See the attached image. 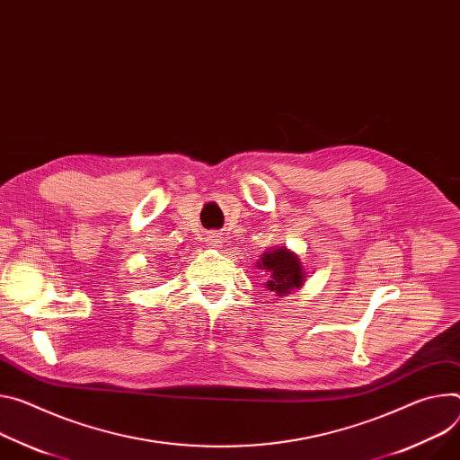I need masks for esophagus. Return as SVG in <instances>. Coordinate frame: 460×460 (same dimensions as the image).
<instances>
[{
  "label": "esophagus",
  "mask_w": 460,
  "mask_h": 460,
  "mask_svg": "<svg viewBox=\"0 0 460 460\" xmlns=\"http://www.w3.org/2000/svg\"><path fill=\"white\" fill-rule=\"evenodd\" d=\"M207 242H208V245H217L220 242V236L217 233H211L207 236Z\"/></svg>",
  "instance_id": "1"
}]
</instances>
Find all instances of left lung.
Instances as JSON below:
<instances>
[{"mask_svg":"<svg viewBox=\"0 0 460 460\" xmlns=\"http://www.w3.org/2000/svg\"><path fill=\"white\" fill-rule=\"evenodd\" d=\"M257 268L268 275L266 288L277 297H286L291 291L303 288L306 270L296 252L286 245L266 249V253L257 261Z\"/></svg>","mask_w":460,"mask_h":460,"instance_id":"8db88e82","label":"left lung"}]
</instances>
